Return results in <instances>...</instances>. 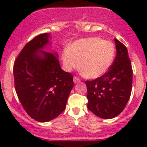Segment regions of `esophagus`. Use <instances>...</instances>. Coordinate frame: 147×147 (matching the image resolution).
Listing matches in <instances>:
<instances>
[{
  "label": "esophagus",
  "mask_w": 147,
  "mask_h": 147,
  "mask_svg": "<svg viewBox=\"0 0 147 147\" xmlns=\"http://www.w3.org/2000/svg\"><path fill=\"white\" fill-rule=\"evenodd\" d=\"M73 81H74V83H78L80 82V80L78 78H77V77H74Z\"/></svg>",
  "instance_id": "34e87169"
}]
</instances>
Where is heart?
<instances>
[{
    "instance_id": "1",
    "label": "heart",
    "mask_w": 147,
    "mask_h": 147,
    "mask_svg": "<svg viewBox=\"0 0 147 147\" xmlns=\"http://www.w3.org/2000/svg\"><path fill=\"white\" fill-rule=\"evenodd\" d=\"M115 46L111 41L98 37L83 38L67 46L62 54V61L67 71L79 67L83 75L89 79H97L105 75L113 63Z\"/></svg>"
}]
</instances>
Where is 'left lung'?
Returning a JSON list of instances; mask_svg holds the SVG:
<instances>
[{
    "label": "left lung",
    "mask_w": 147,
    "mask_h": 147,
    "mask_svg": "<svg viewBox=\"0 0 147 147\" xmlns=\"http://www.w3.org/2000/svg\"><path fill=\"white\" fill-rule=\"evenodd\" d=\"M117 55L108 72L92 81H85L87 108L102 119H112L125 108L132 86V68L127 47L115 38Z\"/></svg>",
    "instance_id": "left-lung-1"
}]
</instances>
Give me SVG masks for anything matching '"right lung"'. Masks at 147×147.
I'll use <instances>...</instances> for the list:
<instances>
[{"label":"right lung","mask_w":147,"mask_h":147,"mask_svg":"<svg viewBox=\"0 0 147 147\" xmlns=\"http://www.w3.org/2000/svg\"><path fill=\"white\" fill-rule=\"evenodd\" d=\"M50 33L28 42L15 61V87L22 106L40 122L54 119L65 109L74 86L73 76L61 69L56 52H46L51 45Z\"/></svg>","instance_id":"obj_1"}]
</instances>
